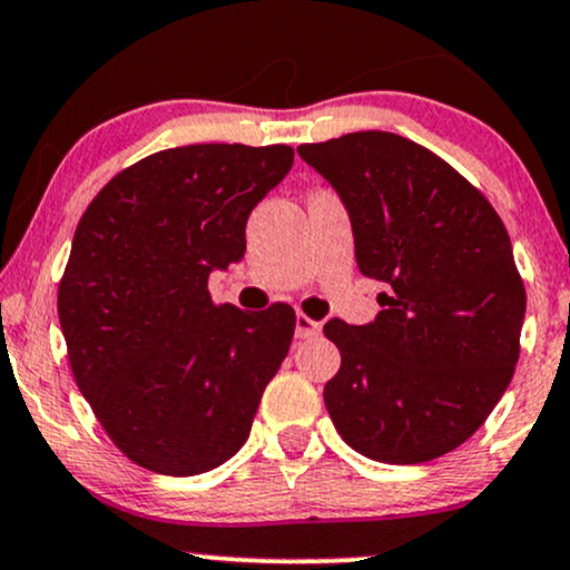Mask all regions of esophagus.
Masks as SVG:
<instances>
[{
    "instance_id": "esophagus-1",
    "label": "esophagus",
    "mask_w": 570,
    "mask_h": 570,
    "mask_svg": "<svg viewBox=\"0 0 570 570\" xmlns=\"http://www.w3.org/2000/svg\"><path fill=\"white\" fill-rule=\"evenodd\" d=\"M294 334H297V340H313V337H318V334H321V324H318V321L307 318V315L299 313L297 324H294Z\"/></svg>"
}]
</instances>
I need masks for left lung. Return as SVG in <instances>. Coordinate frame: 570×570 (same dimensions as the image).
Returning a JSON list of instances; mask_svg holds the SVG:
<instances>
[{"mask_svg": "<svg viewBox=\"0 0 570 570\" xmlns=\"http://www.w3.org/2000/svg\"><path fill=\"white\" fill-rule=\"evenodd\" d=\"M297 154L351 215L363 276L382 281L372 324L332 318L342 353L324 401L347 445L420 464L462 445L510 385L525 289L504 223L478 188L393 132H351Z\"/></svg>", "mask_w": 570, "mask_h": 570, "instance_id": "left-lung-1", "label": "left lung"}]
</instances>
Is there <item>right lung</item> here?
Instances as JSON below:
<instances>
[{
  "mask_svg": "<svg viewBox=\"0 0 570 570\" xmlns=\"http://www.w3.org/2000/svg\"><path fill=\"white\" fill-rule=\"evenodd\" d=\"M292 164L289 146L159 150L79 219L58 289L68 361L102 430L140 468L198 475L249 438L297 318L284 303L215 305L207 281L244 257L246 219Z\"/></svg>",
  "mask_w": 570,
  "mask_h": 570,
  "instance_id": "1",
  "label": "right lung"
}]
</instances>
